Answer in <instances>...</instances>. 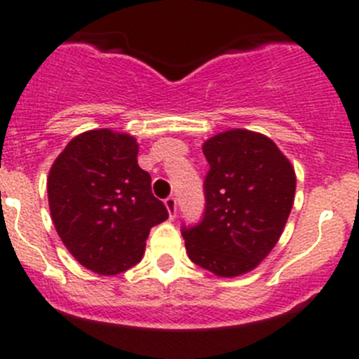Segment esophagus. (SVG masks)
Masks as SVG:
<instances>
[{
    "label": "esophagus",
    "mask_w": 359,
    "mask_h": 359,
    "mask_svg": "<svg viewBox=\"0 0 359 359\" xmlns=\"http://www.w3.org/2000/svg\"><path fill=\"white\" fill-rule=\"evenodd\" d=\"M165 205H166V210H168L170 217H175V213H177V198L175 196H168L165 200Z\"/></svg>",
    "instance_id": "esophagus-1"
}]
</instances>
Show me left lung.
Listing matches in <instances>:
<instances>
[{"label": "left lung", "instance_id": "8db88e82", "mask_svg": "<svg viewBox=\"0 0 359 359\" xmlns=\"http://www.w3.org/2000/svg\"><path fill=\"white\" fill-rule=\"evenodd\" d=\"M203 154L210 165L205 212L180 233L196 266L217 276H240L280 240L295 196V172L273 140L241 128L206 140Z\"/></svg>", "mask_w": 359, "mask_h": 359}]
</instances>
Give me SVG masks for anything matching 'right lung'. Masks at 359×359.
<instances>
[{"mask_svg": "<svg viewBox=\"0 0 359 359\" xmlns=\"http://www.w3.org/2000/svg\"><path fill=\"white\" fill-rule=\"evenodd\" d=\"M137 153L126 133L90 130L50 170V213L60 240L81 266L104 276L139 264L151 227L168 219Z\"/></svg>", "mask_w": 359, "mask_h": 359, "instance_id": "add662e5", "label": "right lung"}]
</instances>
